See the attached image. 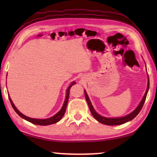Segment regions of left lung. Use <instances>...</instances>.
Masks as SVG:
<instances>
[{"instance_id": "obj_1", "label": "left lung", "mask_w": 157, "mask_h": 157, "mask_svg": "<svg viewBox=\"0 0 157 157\" xmlns=\"http://www.w3.org/2000/svg\"><path fill=\"white\" fill-rule=\"evenodd\" d=\"M149 86H150V80H149V78H148V84H147V91H146L145 94L144 96H143V100H141V102H140L139 105L138 106L137 108L134 111H133V112H132L131 113H129V115L123 117V118H105V117L101 116L100 115H99V114L95 112V109H94V107H93L91 101H90L88 95H87V94H86V91H84V94H85V98H86V102L89 105V109H90V111H91V113L92 115L94 116V118L96 119V120L98 122H100V123H102V124H107V125H118V124H124V123H127V122L132 121V119H134L135 117H136L138 115V114H139V113L140 112V110H141L143 105H144V102H145V99H146V96H147V94Z\"/></svg>"}]
</instances>
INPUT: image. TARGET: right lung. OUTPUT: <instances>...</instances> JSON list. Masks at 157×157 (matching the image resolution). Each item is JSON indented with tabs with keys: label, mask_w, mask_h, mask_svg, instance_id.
I'll return each instance as SVG.
<instances>
[{
	"label": "right lung",
	"mask_w": 157,
	"mask_h": 157,
	"mask_svg": "<svg viewBox=\"0 0 157 157\" xmlns=\"http://www.w3.org/2000/svg\"><path fill=\"white\" fill-rule=\"evenodd\" d=\"M75 82H72L70 86H68V88L67 89V91H66V99H65V102L63 103V105L62 108L61 109V110L58 112L57 114H55L54 116L51 117V118H48V119H34V118H29V117L25 116V115L21 113L19 111H18L17 108H16L15 106L13 104L12 100L10 99V98L9 97V99L10 101V103L12 106L13 109H14V111L17 112L18 116H21V118L25 119V120L28 121L30 122V123L34 124H37V125H48V124H54L57 123L58 121H59L61 119H62V117L63 116L65 113V111L66 109V107H67V104H68V98H69V92H70V89L71 88V86H73V84H75Z\"/></svg>",
	"instance_id": "1"
}]
</instances>
